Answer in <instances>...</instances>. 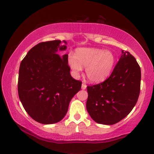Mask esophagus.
I'll use <instances>...</instances> for the list:
<instances>
[{"label": "esophagus", "mask_w": 154, "mask_h": 154, "mask_svg": "<svg viewBox=\"0 0 154 154\" xmlns=\"http://www.w3.org/2000/svg\"><path fill=\"white\" fill-rule=\"evenodd\" d=\"M86 87H87L86 84H85V83H82V90H85V88H86Z\"/></svg>", "instance_id": "esophagus-1"}]
</instances>
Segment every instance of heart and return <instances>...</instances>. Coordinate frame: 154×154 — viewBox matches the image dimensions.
<instances>
[{"instance_id": "1", "label": "heart", "mask_w": 154, "mask_h": 154, "mask_svg": "<svg viewBox=\"0 0 154 154\" xmlns=\"http://www.w3.org/2000/svg\"><path fill=\"white\" fill-rule=\"evenodd\" d=\"M67 62L72 74L77 76L85 66V75L90 82L100 83L109 75L116 63V56L110 50L96 48H78L75 54H69Z\"/></svg>"}]
</instances>
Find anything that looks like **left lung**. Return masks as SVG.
Returning a JSON list of instances; mask_svg holds the SVG:
<instances>
[{
    "label": "left lung",
    "instance_id": "left-lung-1",
    "mask_svg": "<svg viewBox=\"0 0 154 154\" xmlns=\"http://www.w3.org/2000/svg\"><path fill=\"white\" fill-rule=\"evenodd\" d=\"M122 52L109 77L87 87V111L98 124L113 125L120 122L130 113L139 98L140 68L130 52Z\"/></svg>",
    "mask_w": 154,
    "mask_h": 154
}]
</instances>
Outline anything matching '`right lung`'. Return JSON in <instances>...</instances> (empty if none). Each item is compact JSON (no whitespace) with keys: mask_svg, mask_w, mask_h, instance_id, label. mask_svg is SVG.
Masks as SVG:
<instances>
[{"mask_svg":"<svg viewBox=\"0 0 154 154\" xmlns=\"http://www.w3.org/2000/svg\"><path fill=\"white\" fill-rule=\"evenodd\" d=\"M60 43V40L39 43L30 49L20 64V100L27 113L41 124L62 120L70 101L82 88V82L70 73L68 54L61 57L58 54L66 49Z\"/></svg>","mask_w":154,"mask_h":154,"instance_id":"1","label":"right lung"}]
</instances>
